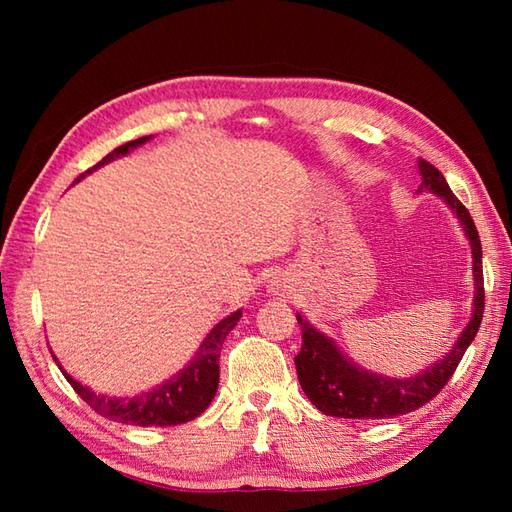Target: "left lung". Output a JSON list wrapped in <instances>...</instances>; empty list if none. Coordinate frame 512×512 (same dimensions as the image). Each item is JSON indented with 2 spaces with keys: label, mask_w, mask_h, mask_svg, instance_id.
<instances>
[{
  "label": "left lung",
  "mask_w": 512,
  "mask_h": 512,
  "mask_svg": "<svg viewBox=\"0 0 512 512\" xmlns=\"http://www.w3.org/2000/svg\"><path fill=\"white\" fill-rule=\"evenodd\" d=\"M418 169L422 182L418 191L429 189L442 195L451 209L458 213L464 224L466 237L471 239L473 246V275H475V312L471 323L455 343L453 350L442 358L440 363L433 365L427 372L407 378L394 380L385 376H376L354 367L347 358L336 350V345L317 332L312 325L297 314L301 325L303 343L301 352L295 356L297 376L301 389L312 400V405L325 416L334 418H354V420H380V418H396L405 416L409 411H416L429 400L436 398L444 385L449 383L455 369H458L466 347L475 339L477 330L484 317V273H482V242L477 235V228L469 209L455 198L449 189L447 180L442 173L427 162L418 158Z\"/></svg>",
  "instance_id": "left-lung-1"
}]
</instances>
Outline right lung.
I'll use <instances>...</instances> for the list:
<instances>
[{
    "mask_svg": "<svg viewBox=\"0 0 512 512\" xmlns=\"http://www.w3.org/2000/svg\"><path fill=\"white\" fill-rule=\"evenodd\" d=\"M149 136H143L138 140H129V143L116 147L112 154H107L99 165H94L92 169L101 167L103 162H110L118 156L127 154L129 149H134L136 145H143ZM88 169L85 173H90ZM85 173H81V180ZM239 317H242V310L233 312L231 317H226L213 328V332L206 336L204 343L200 345L198 356L193 358V363L184 369L182 374H178L169 383L160 385L158 389L149 391V394L136 396V398H105V396H96L92 389L83 387L81 383H76L68 374L63 372V376L68 378V383L74 387L76 394H79L88 405L101 413L103 418H110L123 424H138V427H173V424H182L189 422L193 418H198L200 413L211 405V400L217 391V383H220V352H222V343L231 332Z\"/></svg>",
    "mask_w": 512,
    "mask_h": 512,
    "instance_id": "add662e5",
    "label": "right lung"
}]
</instances>
